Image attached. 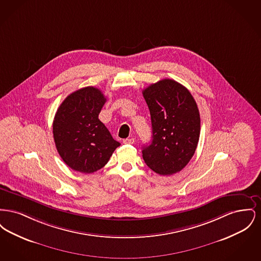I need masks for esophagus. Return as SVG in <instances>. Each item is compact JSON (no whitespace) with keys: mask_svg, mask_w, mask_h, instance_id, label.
<instances>
[{"mask_svg":"<svg viewBox=\"0 0 261 261\" xmlns=\"http://www.w3.org/2000/svg\"><path fill=\"white\" fill-rule=\"evenodd\" d=\"M123 143L127 144V145H133L135 143V139L134 138H128V139H124Z\"/></svg>","mask_w":261,"mask_h":261,"instance_id":"esophagus-1","label":"esophagus"}]
</instances>
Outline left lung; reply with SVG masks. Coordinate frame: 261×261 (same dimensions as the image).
<instances>
[{
	"label": "left lung",
	"instance_id": "obj_1",
	"mask_svg": "<svg viewBox=\"0 0 261 261\" xmlns=\"http://www.w3.org/2000/svg\"><path fill=\"white\" fill-rule=\"evenodd\" d=\"M149 107L152 140L143 148L146 164L160 175L181 171L193 158L200 133L197 102L189 90L162 79L143 90Z\"/></svg>",
	"mask_w": 261,
	"mask_h": 261
}]
</instances>
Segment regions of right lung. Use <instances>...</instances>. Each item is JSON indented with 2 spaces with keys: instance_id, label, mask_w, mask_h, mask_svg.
Returning a JSON list of instances; mask_svg holds the SVG:
<instances>
[{
  "instance_id": "1",
  "label": "right lung",
  "mask_w": 261,
  "mask_h": 261,
  "mask_svg": "<svg viewBox=\"0 0 261 261\" xmlns=\"http://www.w3.org/2000/svg\"><path fill=\"white\" fill-rule=\"evenodd\" d=\"M106 101L98 88H82L68 95L55 115L56 147L62 161L75 171H98L120 146L99 119Z\"/></svg>"
}]
</instances>
